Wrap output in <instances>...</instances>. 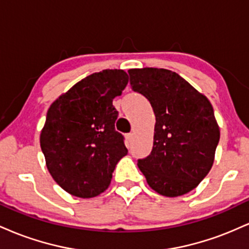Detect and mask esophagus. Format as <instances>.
<instances>
[{
    "label": "esophagus",
    "instance_id": "1",
    "mask_svg": "<svg viewBox=\"0 0 249 249\" xmlns=\"http://www.w3.org/2000/svg\"><path fill=\"white\" fill-rule=\"evenodd\" d=\"M126 138H127L128 142H132V139H133V133H127V134H126Z\"/></svg>",
    "mask_w": 249,
    "mask_h": 249
}]
</instances>
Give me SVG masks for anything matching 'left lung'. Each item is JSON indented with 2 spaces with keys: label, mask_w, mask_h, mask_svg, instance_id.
<instances>
[{
  "label": "left lung",
  "mask_w": 249,
  "mask_h": 249,
  "mask_svg": "<svg viewBox=\"0 0 249 249\" xmlns=\"http://www.w3.org/2000/svg\"><path fill=\"white\" fill-rule=\"evenodd\" d=\"M132 90L156 115L153 147L138 167L152 190L165 196L192 191L212 168L220 130L206 96L178 73L158 68L130 69Z\"/></svg>",
  "instance_id": "obj_1"
}]
</instances>
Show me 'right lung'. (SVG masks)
Returning <instances> with one entry per match:
<instances>
[{
	"label": "right lung",
	"mask_w": 249,
	"mask_h": 249,
	"mask_svg": "<svg viewBox=\"0 0 249 249\" xmlns=\"http://www.w3.org/2000/svg\"><path fill=\"white\" fill-rule=\"evenodd\" d=\"M124 70L85 77L50 105L39 142L53 180L68 193L93 198L104 192L115 167L127 154L117 132L113 98L127 85Z\"/></svg>",
	"instance_id": "1"
}]
</instances>
